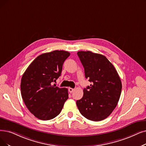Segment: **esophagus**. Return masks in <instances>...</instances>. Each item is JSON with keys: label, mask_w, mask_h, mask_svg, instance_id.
<instances>
[{"label": "esophagus", "mask_w": 146, "mask_h": 146, "mask_svg": "<svg viewBox=\"0 0 146 146\" xmlns=\"http://www.w3.org/2000/svg\"><path fill=\"white\" fill-rule=\"evenodd\" d=\"M74 89H72V88H71V87H70V88H69V92H70V93H72L74 91Z\"/></svg>", "instance_id": "obj_1"}]
</instances>
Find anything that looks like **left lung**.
Listing matches in <instances>:
<instances>
[{
    "label": "left lung",
    "instance_id": "1",
    "mask_svg": "<svg viewBox=\"0 0 146 146\" xmlns=\"http://www.w3.org/2000/svg\"><path fill=\"white\" fill-rule=\"evenodd\" d=\"M84 68L85 77L92 83L83 90V96L77 101L80 113L92 121H101L117 106L121 92L119 75L113 64L104 55L91 51L77 53Z\"/></svg>",
    "mask_w": 146,
    "mask_h": 146
}]
</instances>
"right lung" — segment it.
<instances>
[{"mask_svg": "<svg viewBox=\"0 0 146 146\" xmlns=\"http://www.w3.org/2000/svg\"><path fill=\"white\" fill-rule=\"evenodd\" d=\"M70 53L55 50L38 56L23 74L21 96L26 106L35 117L48 120L56 117L68 99L66 88L53 84L62 72L63 64Z\"/></svg>", "mask_w": 146, "mask_h": 146, "instance_id": "add662e5", "label": "right lung"}]
</instances>
